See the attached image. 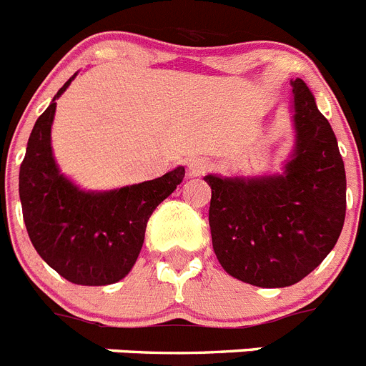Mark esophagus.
Here are the masks:
<instances>
[{
    "label": "esophagus",
    "mask_w": 366,
    "mask_h": 366,
    "mask_svg": "<svg viewBox=\"0 0 366 366\" xmlns=\"http://www.w3.org/2000/svg\"><path fill=\"white\" fill-rule=\"evenodd\" d=\"M209 168V163L203 159H192L189 164V172L192 174V176H199V174H203Z\"/></svg>",
    "instance_id": "esophagus-1"
}]
</instances>
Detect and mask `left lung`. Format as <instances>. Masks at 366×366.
<instances>
[{
    "label": "left lung",
    "mask_w": 366,
    "mask_h": 366,
    "mask_svg": "<svg viewBox=\"0 0 366 366\" xmlns=\"http://www.w3.org/2000/svg\"><path fill=\"white\" fill-rule=\"evenodd\" d=\"M295 147L282 174H209L212 247L231 277L286 287L334 249L347 212V176L337 139L304 80H292Z\"/></svg>",
    "instance_id": "8db88e82"
}]
</instances>
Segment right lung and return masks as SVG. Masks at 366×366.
<instances>
[{"mask_svg":"<svg viewBox=\"0 0 366 366\" xmlns=\"http://www.w3.org/2000/svg\"><path fill=\"white\" fill-rule=\"evenodd\" d=\"M38 117L19 167V199L32 245L58 274L80 286H106L130 273L144 242L148 218L176 190L185 168L137 185L89 192L60 174L51 148L54 100Z\"/></svg>","mask_w":366,"mask_h":366,"instance_id":"1","label":"right lung"}]
</instances>
